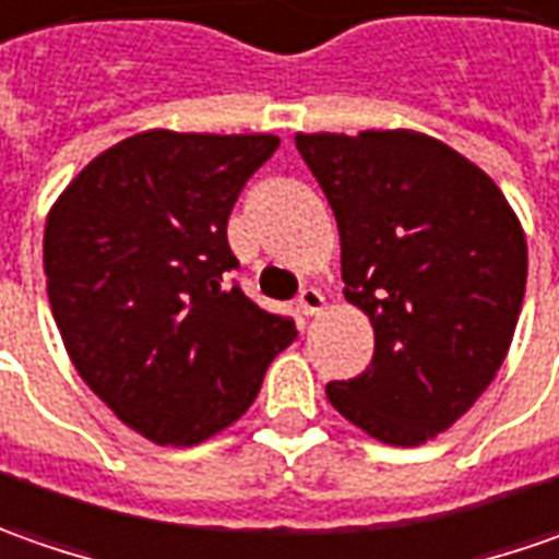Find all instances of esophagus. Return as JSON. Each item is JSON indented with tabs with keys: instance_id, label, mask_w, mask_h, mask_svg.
Returning a JSON list of instances; mask_svg holds the SVG:
<instances>
[{
	"instance_id": "esophagus-1",
	"label": "esophagus",
	"mask_w": 559,
	"mask_h": 559,
	"mask_svg": "<svg viewBox=\"0 0 559 559\" xmlns=\"http://www.w3.org/2000/svg\"><path fill=\"white\" fill-rule=\"evenodd\" d=\"M297 306L302 316H318L324 309V297H321V290H316V287H302L297 297Z\"/></svg>"
}]
</instances>
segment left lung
Returning a JSON list of instances; mask_svg holds the SVG:
<instances>
[{"label": "left lung", "mask_w": 559, "mask_h": 559, "mask_svg": "<svg viewBox=\"0 0 559 559\" xmlns=\"http://www.w3.org/2000/svg\"><path fill=\"white\" fill-rule=\"evenodd\" d=\"M340 228L343 297L374 328V358L328 383L349 424L420 445L486 393L526 294V235L489 176L414 129L297 132Z\"/></svg>", "instance_id": "1"}]
</instances>
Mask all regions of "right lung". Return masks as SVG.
I'll list each match as a JSON object with an SVG mask.
<instances>
[{"instance_id": "1", "label": "right lung", "mask_w": 559, "mask_h": 559, "mask_svg": "<svg viewBox=\"0 0 559 559\" xmlns=\"http://www.w3.org/2000/svg\"><path fill=\"white\" fill-rule=\"evenodd\" d=\"M278 135L147 129L64 188L46 219L55 324L88 390L157 445L235 424L297 337L225 275L231 206Z\"/></svg>"}]
</instances>
